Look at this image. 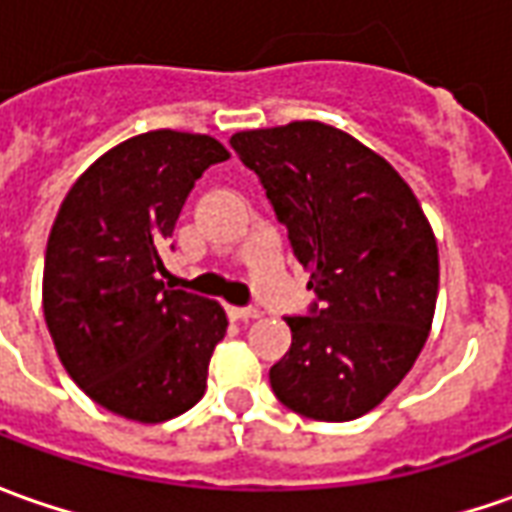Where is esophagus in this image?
<instances>
[{
  "mask_svg": "<svg viewBox=\"0 0 512 512\" xmlns=\"http://www.w3.org/2000/svg\"><path fill=\"white\" fill-rule=\"evenodd\" d=\"M227 316L235 319V322H249V319H257L260 311L257 308H241V305H227Z\"/></svg>",
  "mask_w": 512,
  "mask_h": 512,
  "instance_id": "obj_1",
  "label": "esophagus"
}]
</instances>
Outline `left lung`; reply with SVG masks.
Returning <instances> with one entry per match:
<instances>
[{"mask_svg":"<svg viewBox=\"0 0 512 512\" xmlns=\"http://www.w3.org/2000/svg\"><path fill=\"white\" fill-rule=\"evenodd\" d=\"M235 154L266 190L311 271L305 316L269 370L277 401L314 420H356L387 398L429 339L440 260L409 184L387 159L316 120L241 131Z\"/></svg>","mask_w":512,"mask_h":512,"instance_id":"1","label":"left lung"}]
</instances>
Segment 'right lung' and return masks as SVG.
<instances>
[{"instance_id":"obj_1","label":"right lung","mask_w":512,"mask_h":512,"mask_svg":"<svg viewBox=\"0 0 512 512\" xmlns=\"http://www.w3.org/2000/svg\"><path fill=\"white\" fill-rule=\"evenodd\" d=\"M229 159L207 134L148 131L103 154L66 193L44 255V319L69 378L114 415L162 423L207 389L227 314L159 280L201 173Z\"/></svg>"}]
</instances>
